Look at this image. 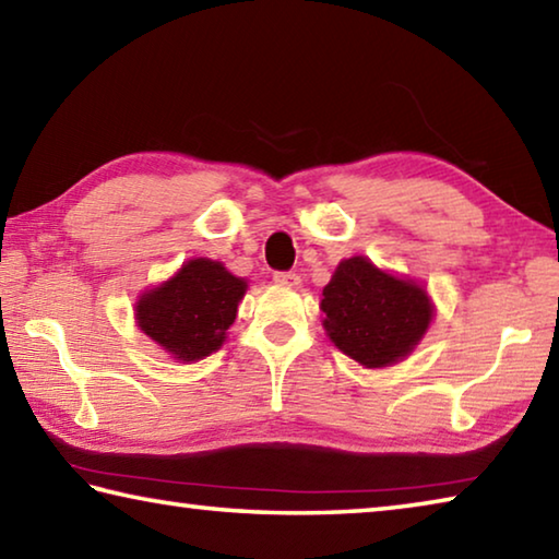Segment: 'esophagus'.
<instances>
[{"instance_id": "esophagus-1", "label": "esophagus", "mask_w": 559, "mask_h": 559, "mask_svg": "<svg viewBox=\"0 0 559 559\" xmlns=\"http://www.w3.org/2000/svg\"><path fill=\"white\" fill-rule=\"evenodd\" d=\"M273 283H278V286H286V288H296L300 286V276L293 271H278L273 273Z\"/></svg>"}]
</instances>
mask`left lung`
Returning <instances> with one entry per match:
<instances>
[{
    "instance_id": "left-lung-1",
    "label": "left lung",
    "mask_w": 559,
    "mask_h": 559,
    "mask_svg": "<svg viewBox=\"0 0 559 559\" xmlns=\"http://www.w3.org/2000/svg\"><path fill=\"white\" fill-rule=\"evenodd\" d=\"M320 310L330 343L367 370L409 357L437 316L427 286L377 269L367 257L337 263L320 296Z\"/></svg>"
}]
</instances>
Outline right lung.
<instances>
[{
	"instance_id": "1",
	"label": "right lung",
	"mask_w": 559,
	"mask_h": 559,
	"mask_svg": "<svg viewBox=\"0 0 559 559\" xmlns=\"http://www.w3.org/2000/svg\"><path fill=\"white\" fill-rule=\"evenodd\" d=\"M249 281L222 261L189 259L135 300V323L175 362L192 365L226 343Z\"/></svg>"
}]
</instances>
